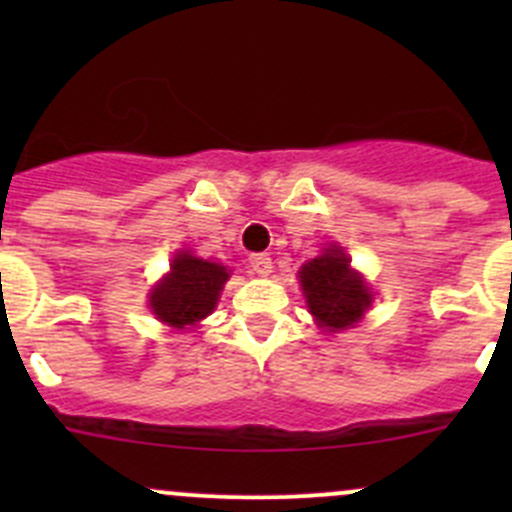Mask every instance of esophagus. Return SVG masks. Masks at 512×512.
I'll return each mask as SVG.
<instances>
[{"instance_id":"obj_1","label":"esophagus","mask_w":512,"mask_h":512,"mask_svg":"<svg viewBox=\"0 0 512 512\" xmlns=\"http://www.w3.org/2000/svg\"><path fill=\"white\" fill-rule=\"evenodd\" d=\"M250 267H252V272H255V275H260V277H267L272 272V257L270 255H250Z\"/></svg>"}]
</instances>
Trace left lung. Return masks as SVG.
Listing matches in <instances>:
<instances>
[{"label":"left lung","mask_w":512,"mask_h":512,"mask_svg":"<svg viewBox=\"0 0 512 512\" xmlns=\"http://www.w3.org/2000/svg\"><path fill=\"white\" fill-rule=\"evenodd\" d=\"M349 262L352 260L344 255L342 247L329 245L299 270V285L309 312L327 332L354 327L374 299L364 277L352 270Z\"/></svg>","instance_id":"8db88e82"}]
</instances>
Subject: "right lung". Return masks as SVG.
Segmentation results:
<instances>
[{
    "instance_id": "1",
    "label": "right lung",
    "mask_w": 512,
    "mask_h": 512,
    "mask_svg": "<svg viewBox=\"0 0 512 512\" xmlns=\"http://www.w3.org/2000/svg\"><path fill=\"white\" fill-rule=\"evenodd\" d=\"M227 277L230 272L218 262H208L190 252H178L170 262L168 275L151 289L148 304L168 327H195L215 309Z\"/></svg>"
}]
</instances>
